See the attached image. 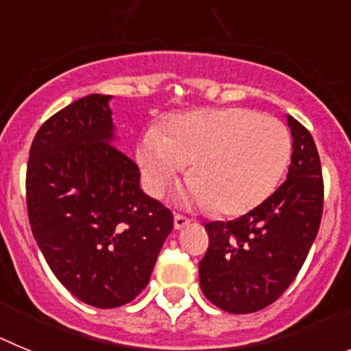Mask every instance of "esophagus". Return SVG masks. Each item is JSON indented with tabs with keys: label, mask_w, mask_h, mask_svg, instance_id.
<instances>
[{
	"label": "esophagus",
	"mask_w": 351,
	"mask_h": 351,
	"mask_svg": "<svg viewBox=\"0 0 351 351\" xmlns=\"http://www.w3.org/2000/svg\"><path fill=\"white\" fill-rule=\"evenodd\" d=\"M190 223H191V219L186 218V216H182V214H176V216H173V228H176V230H181V228L188 226Z\"/></svg>",
	"instance_id": "34e87169"
}]
</instances>
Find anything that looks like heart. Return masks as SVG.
I'll return each mask as SVG.
<instances>
[{"mask_svg": "<svg viewBox=\"0 0 351 351\" xmlns=\"http://www.w3.org/2000/svg\"><path fill=\"white\" fill-rule=\"evenodd\" d=\"M135 158L149 193H165L191 163L188 200L241 216L280 186L291 137L281 121L251 108H206L172 117L161 132L149 130Z\"/></svg>", "mask_w": 351, "mask_h": 351, "instance_id": "1", "label": "heart"}]
</instances>
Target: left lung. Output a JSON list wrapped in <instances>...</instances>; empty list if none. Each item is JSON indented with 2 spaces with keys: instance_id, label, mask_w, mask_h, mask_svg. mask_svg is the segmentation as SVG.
Instances as JSON below:
<instances>
[{
  "instance_id": "8db88e82",
  "label": "left lung",
  "mask_w": 351,
  "mask_h": 351,
  "mask_svg": "<svg viewBox=\"0 0 351 351\" xmlns=\"http://www.w3.org/2000/svg\"><path fill=\"white\" fill-rule=\"evenodd\" d=\"M291 163L287 181L263 204L232 221L206 225L209 247L200 288L219 309L246 315L267 308L295 280L318 234L324 178L311 133L287 116Z\"/></svg>"
}]
</instances>
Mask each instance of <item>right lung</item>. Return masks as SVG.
Wrapping results in <instances>:
<instances>
[{
    "mask_svg": "<svg viewBox=\"0 0 351 351\" xmlns=\"http://www.w3.org/2000/svg\"><path fill=\"white\" fill-rule=\"evenodd\" d=\"M110 98L88 95L49 117L26 172L40 251L71 295L100 309L147 287L173 228L172 213L141 190V170L114 145Z\"/></svg>",
    "mask_w": 351,
    "mask_h": 351,
    "instance_id": "obj_1",
    "label": "right lung"
}]
</instances>
